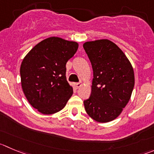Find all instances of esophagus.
Listing matches in <instances>:
<instances>
[{
  "label": "esophagus",
  "instance_id": "34e87169",
  "mask_svg": "<svg viewBox=\"0 0 154 154\" xmlns=\"http://www.w3.org/2000/svg\"><path fill=\"white\" fill-rule=\"evenodd\" d=\"M82 85V82H77V83H75V86L76 88H79L81 87Z\"/></svg>",
  "mask_w": 154,
  "mask_h": 154
}]
</instances>
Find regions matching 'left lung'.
Here are the masks:
<instances>
[{"instance_id":"8db88e82","label":"left lung","mask_w":154,"mask_h":154,"mask_svg":"<svg viewBox=\"0 0 154 154\" xmlns=\"http://www.w3.org/2000/svg\"><path fill=\"white\" fill-rule=\"evenodd\" d=\"M93 69L91 94L84 100L86 112L99 122H108L122 112L134 85V70L122 50L107 39L83 45Z\"/></svg>"}]
</instances>
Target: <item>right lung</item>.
Listing matches in <instances>:
<instances>
[{
    "label": "right lung",
    "mask_w": 154,
    "mask_h": 154,
    "mask_svg": "<svg viewBox=\"0 0 154 154\" xmlns=\"http://www.w3.org/2000/svg\"><path fill=\"white\" fill-rule=\"evenodd\" d=\"M78 48L75 42L51 37L36 45L23 59L20 66L23 92L29 103L42 113L59 112L72 95L66 64Z\"/></svg>",
    "instance_id": "right-lung-1"
}]
</instances>
